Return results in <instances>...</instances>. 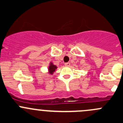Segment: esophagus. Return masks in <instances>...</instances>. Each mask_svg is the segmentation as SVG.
I'll return each instance as SVG.
<instances>
[{"label":"esophagus","instance_id":"1","mask_svg":"<svg viewBox=\"0 0 123 123\" xmlns=\"http://www.w3.org/2000/svg\"><path fill=\"white\" fill-rule=\"evenodd\" d=\"M65 66H67V67H68V66H70V63H69V62L65 63Z\"/></svg>","mask_w":123,"mask_h":123}]
</instances>
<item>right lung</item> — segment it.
I'll list each match as a JSON object with an SVG mask.
<instances>
[{"instance_id":"right-lung-1","label":"right lung","mask_w":123,"mask_h":123,"mask_svg":"<svg viewBox=\"0 0 123 123\" xmlns=\"http://www.w3.org/2000/svg\"><path fill=\"white\" fill-rule=\"evenodd\" d=\"M57 69V66L55 65L52 62H50L49 64L48 69V73L49 75H52Z\"/></svg>"}]
</instances>
